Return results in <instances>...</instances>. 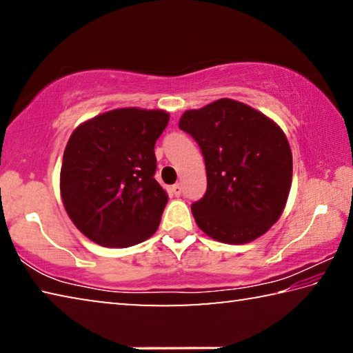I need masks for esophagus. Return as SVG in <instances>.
Here are the masks:
<instances>
[{"instance_id":"34e87169","label":"esophagus","mask_w":353,"mask_h":353,"mask_svg":"<svg viewBox=\"0 0 353 353\" xmlns=\"http://www.w3.org/2000/svg\"><path fill=\"white\" fill-rule=\"evenodd\" d=\"M172 193H174V196L176 198H179V196L182 194V185L181 183H176V185H172Z\"/></svg>"}]
</instances>
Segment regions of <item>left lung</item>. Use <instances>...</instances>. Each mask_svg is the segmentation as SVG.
<instances>
[{"instance_id":"8db88e82","label":"left lung","mask_w":353,"mask_h":353,"mask_svg":"<svg viewBox=\"0 0 353 353\" xmlns=\"http://www.w3.org/2000/svg\"><path fill=\"white\" fill-rule=\"evenodd\" d=\"M179 128L204 155L207 191L191 205L199 229L227 244L266 234L282 214L291 188L292 154L283 130L261 112L229 98L187 110Z\"/></svg>"}]
</instances>
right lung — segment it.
Here are the masks:
<instances>
[{"label": "right lung", "mask_w": 353, "mask_h": 353, "mask_svg": "<svg viewBox=\"0 0 353 353\" xmlns=\"http://www.w3.org/2000/svg\"><path fill=\"white\" fill-rule=\"evenodd\" d=\"M165 110L124 107L79 124L63 151L61 196L70 219L99 246L129 248L159 229L168 194L155 181Z\"/></svg>", "instance_id": "obj_1"}]
</instances>
